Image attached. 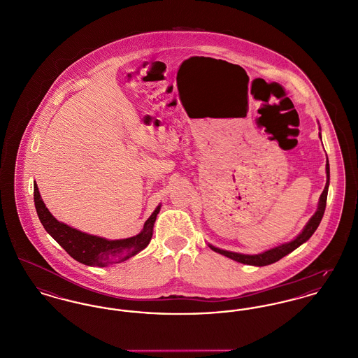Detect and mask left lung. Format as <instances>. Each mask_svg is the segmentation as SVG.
<instances>
[{
  "mask_svg": "<svg viewBox=\"0 0 358 358\" xmlns=\"http://www.w3.org/2000/svg\"><path fill=\"white\" fill-rule=\"evenodd\" d=\"M326 187L322 192L320 197H319V203H317V210L315 213L313 215V217L308 220V223L306 224V227L303 229V231L300 232L294 241L291 242H287V243H282L277 248H273L271 250H266V252H259V254H254V255H249V254H239V252H227V250H222V249H217L215 246L210 245V249L213 252H219L224 257H229L236 262H241V264H246V265H254V266H266V265H271L273 262H277L278 259H281L282 257H285L287 254L294 252V249H297L300 245H303L304 242H307L313 234L315 232L322 217H323V213L326 210V201H327V192H329V185H330V165H329V161L326 162Z\"/></svg>",
  "mask_w": 358,
  "mask_h": 358,
  "instance_id": "1",
  "label": "left lung"
}]
</instances>
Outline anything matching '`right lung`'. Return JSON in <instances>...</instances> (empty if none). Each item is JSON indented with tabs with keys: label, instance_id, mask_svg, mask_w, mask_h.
I'll return each instance as SVG.
<instances>
[{
	"label": "right lung",
	"instance_id": "obj_1",
	"mask_svg": "<svg viewBox=\"0 0 358 358\" xmlns=\"http://www.w3.org/2000/svg\"><path fill=\"white\" fill-rule=\"evenodd\" d=\"M34 200L43 227L64 248L67 254L84 265L100 268L123 262L146 249L152 236V227L157 215L161 210L159 204L146 220L143 230L138 235L126 239L109 241L106 238L78 231L62 222H58L45 208L36 182L34 184Z\"/></svg>",
	"mask_w": 358,
	"mask_h": 358
}]
</instances>
